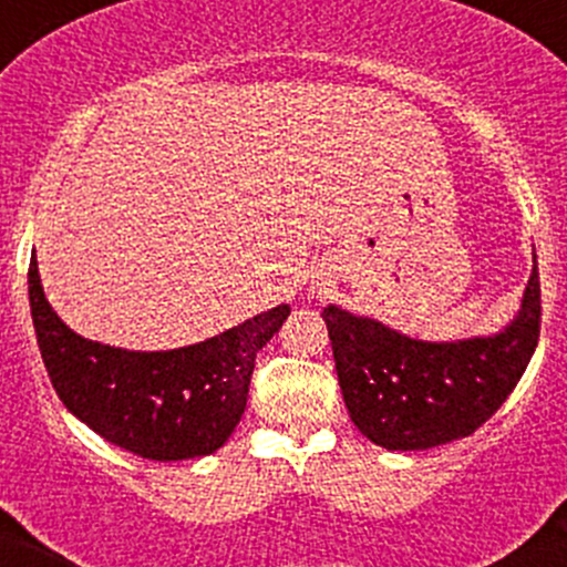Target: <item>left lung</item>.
I'll return each instance as SVG.
<instances>
[{"label":"left lung","instance_id":"obj_1","mask_svg":"<svg viewBox=\"0 0 567 567\" xmlns=\"http://www.w3.org/2000/svg\"><path fill=\"white\" fill-rule=\"evenodd\" d=\"M336 374L358 431L390 452H420L465 439L516 388L540 328L538 260L519 312L497 333L422 341L328 303Z\"/></svg>","mask_w":567,"mask_h":567}]
</instances>
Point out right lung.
I'll list each match as a JSON object with an SVG mask.
<instances>
[{"instance_id": "right-lung-1", "label": "right lung", "mask_w": 567, "mask_h": 567, "mask_svg": "<svg viewBox=\"0 0 567 567\" xmlns=\"http://www.w3.org/2000/svg\"><path fill=\"white\" fill-rule=\"evenodd\" d=\"M29 307L55 393L80 422L134 455L174 463L213 455L239 425L255 354L288 320L279 303L241 326L179 350L136 352L74 333L29 264Z\"/></svg>"}]
</instances>
